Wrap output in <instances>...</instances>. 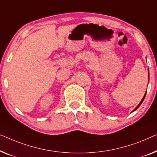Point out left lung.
<instances>
[{
	"label": "left lung",
	"mask_w": 157,
	"mask_h": 157,
	"mask_svg": "<svg viewBox=\"0 0 157 157\" xmlns=\"http://www.w3.org/2000/svg\"><path fill=\"white\" fill-rule=\"evenodd\" d=\"M146 94H147V92H146V93H145V94H144V97H143L142 100H141V101H140V104H139V105H138V106H137V107H136L135 108V109H134V110H133V111H132V112L135 111V110H136V109H137V108H138L139 107H140V106L141 105V104H142V101H144V98H145V96H146Z\"/></svg>",
	"instance_id": "left-lung-1"
}]
</instances>
